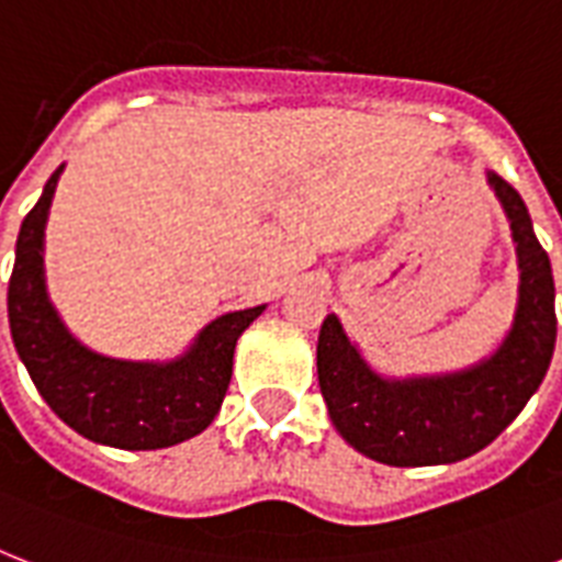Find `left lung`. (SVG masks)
I'll list each match as a JSON object with an SVG mask.
<instances>
[{
  "mask_svg": "<svg viewBox=\"0 0 562 562\" xmlns=\"http://www.w3.org/2000/svg\"><path fill=\"white\" fill-rule=\"evenodd\" d=\"M516 245L514 324L487 359L435 375H384L326 315L317 338V382L338 435L387 467H435L481 452L505 431L546 379L558 341L554 277L531 215L510 183L487 171Z\"/></svg>",
  "mask_w": 562,
  "mask_h": 562,
  "instance_id": "obj_1",
  "label": "left lung"
}]
</instances>
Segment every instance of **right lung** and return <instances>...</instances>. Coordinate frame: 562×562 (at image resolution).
I'll list each match as a JSON object with an SVG mask.
<instances>
[{
    "label": "right lung",
    "instance_id": "1",
    "mask_svg": "<svg viewBox=\"0 0 562 562\" xmlns=\"http://www.w3.org/2000/svg\"><path fill=\"white\" fill-rule=\"evenodd\" d=\"M64 166L46 180L25 215L8 282L13 347L48 408L92 443L113 449H166L201 435L218 414L233 352L265 306L215 317L189 350L171 361L110 359L83 347L57 315L46 289V221Z\"/></svg>",
    "mask_w": 562,
    "mask_h": 562
}]
</instances>
